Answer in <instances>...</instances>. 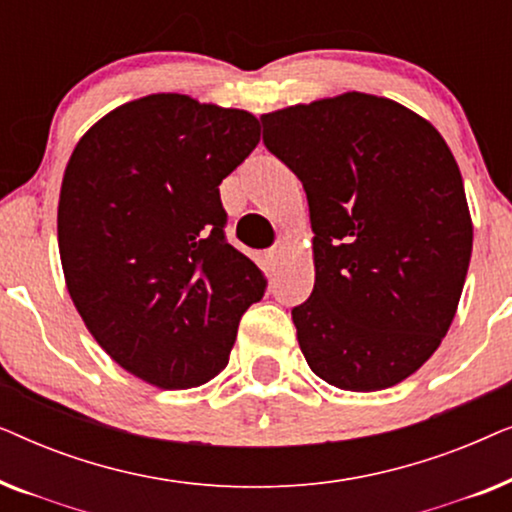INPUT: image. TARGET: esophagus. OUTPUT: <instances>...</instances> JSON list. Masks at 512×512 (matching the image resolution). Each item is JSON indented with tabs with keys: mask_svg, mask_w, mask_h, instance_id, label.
<instances>
[{
	"mask_svg": "<svg viewBox=\"0 0 512 512\" xmlns=\"http://www.w3.org/2000/svg\"><path fill=\"white\" fill-rule=\"evenodd\" d=\"M265 258H268V265H270V270H275V265H277L279 261H282V249H279V247L270 249V251H268V256H265Z\"/></svg>",
	"mask_w": 512,
	"mask_h": 512,
	"instance_id": "obj_1",
	"label": "esophagus"
}]
</instances>
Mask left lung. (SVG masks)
<instances>
[{
    "label": "left lung",
    "instance_id": "obj_1",
    "mask_svg": "<svg viewBox=\"0 0 512 512\" xmlns=\"http://www.w3.org/2000/svg\"><path fill=\"white\" fill-rule=\"evenodd\" d=\"M303 181L314 289L291 317L307 366L347 391L403 382L450 328L473 249L464 181L440 132L403 104L345 93L261 116Z\"/></svg>",
    "mask_w": 512,
    "mask_h": 512
}]
</instances>
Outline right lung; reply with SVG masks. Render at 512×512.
<instances>
[{
    "label": "right lung",
    "instance_id": "right-lung-1",
    "mask_svg": "<svg viewBox=\"0 0 512 512\" xmlns=\"http://www.w3.org/2000/svg\"><path fill=\"white\" fill-rule=\"evenodd\" d=\"M261 142L242 109L158 93L109 111L62 177L58 247L83 324L118 366L160 389L226 368L265 277L226 242L219 184Z\"/></svg>",
    "mask_w": 512,
    "mask_h": 512
}]
</instances>
